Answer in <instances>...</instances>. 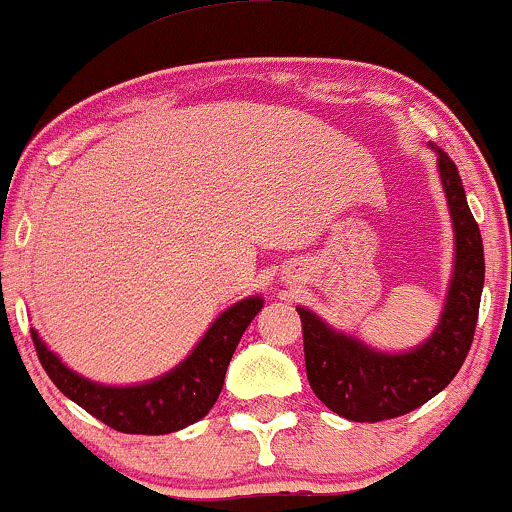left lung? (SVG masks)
<instances>
[{"instance_id": "8db88e82", "label": "left lung", "mask_w": 512, "mask_h": 512, "mask_svg": "<svg viewBox=\"0 0 512 512\" xmlns=\"http://www.w3.org/2000/svg\"><path fill=\"white\" fill-rule=\"evenodd\" d=\"M438 156V173L455 231V269L436 332L416 349L385 354L361 339L337 332L313 310L296 308L303 322L305 373L325 407L349 421L395 419L419 409L450 385L474 339L484 289V245L452 158Z\"/></svg>"}]
</instances>
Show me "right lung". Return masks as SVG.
<instances>
[{"label": "right lung", "instance_id": "1", "mask_svg": "<svg viewBox=\"0 0 512 512\" xmlns=\"http://www.w3.org/2000/svg\"><path fill=\"white\" fill-rule=\"evenodd\" d=\"M262 305V296H250L223 310L180 366L142 385L115 387L81 378L52 354L38 332L31 330V337L45 373L64 397L120 433L163 436L209 414L221 395L233 351Z\"/></svg>", "mask_w": 512, "mask_h": 512}]
</instances>
